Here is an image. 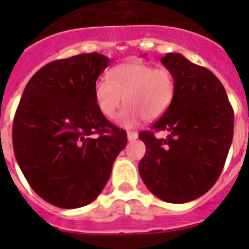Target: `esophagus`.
Masks as SVG:
<instances>
[{
  "instance_id": "obj_1",
  "label": "esophagus",
  "mask_w": 249,
  "mask_h": 249,
  "mask_svg": "<svg viewBox=\"0 0 249 249\" xmlns=\"http://www.w3.org/2000/svg\"><path fill=\"white\" fill-rule=\"evenodd\" d=\"M127 138H128V141H135L138 138V133L135 131H128L127 132Z\"/></svg>"
}]
</instances>
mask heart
<instances>
[{"label":"heart","instance_id":"heart-1","mask_svg":"<svg viewBox=\"0 0 249 249\" xmlns=\"http://www.w3.org/2000/svg\"><path fill=\"white\" fill-rule=\"evenodd\" d=\"M176 93L175 76L168 68L129 61L114 66L108 77L94 85V98L101 113L108 120L117 116L123 101L127 107L121 113L123 126H136L143 117L157 120L171 107Z\"/></svg>","mask_w":249,"mask_h":249}]
</instances>
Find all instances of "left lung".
Returning <instances> with one entry per match:
<instances>
[{
    "label": "left lung",
    "instance_id": "left-lung-1",
    "mask_svg": "<svg viewBox=\"0 0 249 249\" xmlns=\"http://www.w3.org/2000/svg\"><path fill=\"white\" fill-rule=\"evenodd\" d=\"M175 76L176 93L168 111L140 132L146 155L138 169L156 197L186 203L208 192L223 169L233 138L234 113L221 81L179 53L160 58ZM157 130H168L158 140Z\"/></svg>",
    "mask_w": 249,
    "mask_h": 249
}]
</instances>
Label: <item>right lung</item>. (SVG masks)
I'll list each match as a JSON object with an SVG mask.
<instances>
[{"label": "right lung", "instance_id": "right-lung-1", "mask_svg": "<svg viewBox=\"0 0 249 249\" xmlns=\"http://www.w3.org/2000/svg\"><path fill=\"white\" fill-rule=\"evenodd\" d=\"M108 57L92 52L47 63L26 86L13 118L15 157L31 188L59 208L97 198L127 144L101 113L94 85Z\"/></svg>", "mask_w": 249, "mask_h": 249}]
</instances>
